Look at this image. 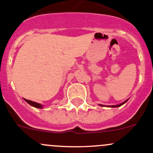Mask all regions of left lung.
I'll return each mask as SVG.
<instances>
[{"label":"left lung","instance_id":"left-lung-1","mask_svg":"<svg viewBox=\"0 0 153 153\" xmlns=\"http://www.w3.org/2000/svg\"><path fill=\"white\" fill-rule=\"evenodd\" d=\"M128 101V99L127 100H126V101H124V102L123 103H121V104H117V105H111V106H108V107H118V106H122L123 104H124L126 102V101ZM99 106H106L105 105H103V104H99Z\"/></svg>","mask_w":153,"mask_h":153}]
</instances>
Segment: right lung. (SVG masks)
<instances>
[{
	"label": "right lung",
	"instance_id": "right-lung-1",
	"mask_svg": "<svg viewBox=\"0 0 153 153\" xmlns=\"http://www.w3.org/2000/svg\"><path fill=\"white\" fill-rule=\"evenodd\" d=\"M24 101H26V102H27V103H28L29 104H30L31 106H34V107H35V108H38V109H42L43 106H44V105H42V104H38V103L35 102V101H29V100L25 99V98H24Z\"/></svg>",
	"mask_w": 153,
	"mask_h": 153
}]
</instances>
